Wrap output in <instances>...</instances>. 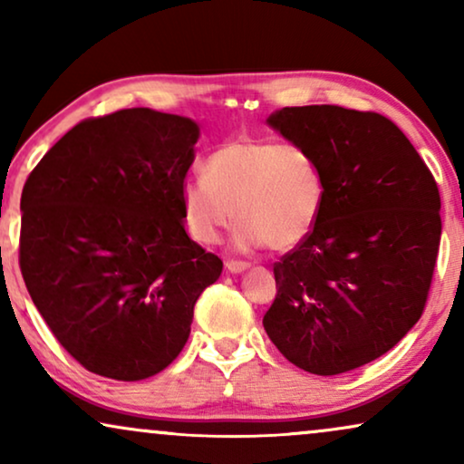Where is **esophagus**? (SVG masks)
I'll return each mask as SVG.
<instances>
[{"label": "esophagus", "mask_w": 464, "mask_h": 464, "mask_svg": "<svg viewBox=\"0 0 464 464\" xmlns=\"http://www.w3.org/2000/svg\"><path fill=\"white\" fill-rule=\"evenodd\" d=\"M249 268V262H238V259H227L226 270L232 272V275H238V272H245Z\"/></svg>", "instance_id": "34e87169"}]
</instances>
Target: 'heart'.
<instances>
[{
    "label": "heart",
    "mask_w": 464,
    "mask_h": 464,
    "mask_svg": "<svg viewBox=\"0 0 464 464\" xmlns=\"http://www.w3.org/2000/svg\"><path fill=\"white\" fill-rule=\"evenodd\" d=\"M188 232L202 245L219 243L238 221L243 246L294 249L319 224L327 200L321 164L304 145L238 137L205 160V177L181 186Z\"/></svg>",
    "instance_id": "b5f03b06"
}]
</instances>
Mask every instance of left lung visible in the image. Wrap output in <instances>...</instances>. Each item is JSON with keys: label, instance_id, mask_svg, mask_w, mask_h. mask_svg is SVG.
Here are the masks:
<instances>
[{"label": "left lung", "instance_id": "left-lung-1", "mask_svg": "<svg viewBox=\"0 0 464 464\" xmlns=\"http://www.w3.org/2000/svg\"><path fill=\"white\" fill-rule=\"evenodd\" d=\"M268 124L313 151L327 200L310 237L275 264L278 291L264 329L304 372L357 370L422 316L441 238L437 181L376 111L283 107Z\"/></svg>", "mask_w": 464, "mask_h": 464}]
</instances>
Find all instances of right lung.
<instances>
[{
    "mask_svg": "<svg viewBox=\"0 0 464 464\" xmlns=\"http://www.w3.org/2000/svg\"><path fill=\"white\" fill-rule=\"evenodd\" d=\"M194 120L132 107L88 118L31 170L18 264L35 308L88 372L135 382L186 346L221 259L188 237Z\"/></svg>",
    "mask_w": 464,
    "mask_h": 464,
    "instance_id": "obj_1",
    "label": "right lung"
}]
</instances>
